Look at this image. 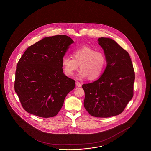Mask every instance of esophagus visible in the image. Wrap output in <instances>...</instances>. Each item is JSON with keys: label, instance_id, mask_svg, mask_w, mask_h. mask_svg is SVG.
<instances>
[{"label": "esophagus", "instance_id": "obj_1", "mask_svg": "<svg viewBox=\"0 0 151 151\" xmlns=\"http://www.w3.org/2000/svg\"><path fill=\"white\" fill-rule=\"evenodd\" d=\"M76 86H78V87H81V83L78 82V81H77V82H76Z\"/></svg>", "mask_w": 151, "mask_h": 151}]
</instances>
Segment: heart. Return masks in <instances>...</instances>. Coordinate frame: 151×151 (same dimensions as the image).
Instances as JSON below:
<instances>
[{
  "label": "heart",
  "mask_w": 151,
  "mask_h": 151,
  "mask_svg": "<svg viewBox=\"0 0 151 151\" xmlns=\"http://www.w3.org/2000/svg\"><path fill=\"white\" fill-rule=\"evenodd\" d=\"M73 58L64 56L62 60L64 73L69 76L73 75L80 65L81 70L78 73V76L80 78L88 77L90 80H94L100 76L106 65L104 53L95 51L88 46L73 51Z\"/></svg>",
  "instance_id": "heart-1"
}]
</instances>
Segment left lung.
Wrapping results in <instances>:
<instances>
[{"label": "left lung", "mask_w": 151, "mask_h": 151, "mask_svg": "<svg viewBox=\"0 0 151 151\" xmlns=\"http://www.w3.org/2000/svg\"><path fill=\"white\" fill-rule=\"evenodd\" d=\"M107 66L95 81L83 84V105L92 116L107 118L121 114L133 96L135 74L127 51L112 39L100 37Z\"/></svg>", "instance_id": "1"}]
</instances>
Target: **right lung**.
Wrapping results in <instances>:
<instances>
[{
    "mask_svg": "<svg viewBox=\"0 0 151 151\" xmlns=\"http://www.w3.org/2000/svg\"><path fill=\"white\" fill-rule=\"evenodd\" d=\"M73 42L64 35L45 37L29 46L19 60L14 89L28 113L49 118L61 110L75 86L62 68L63 58Z\"/></svg>",
    "mask_w": 151,
    "mask_h": 151,
    "instance_id": "add662e5",
    "label": "right lung"
}]
</instances>
